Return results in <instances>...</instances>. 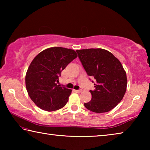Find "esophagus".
Masks as SVG:
<instances>
[{"instance_id":"esophagus-1","label":"esophagus","mask_w":150,"mask_h":150,"mask_svg":"<svg viewBox=\"0 0 150 150\" xmlns=\"http://www.w3.org/2000/svg\"><path fill=\"white\" fill-rule=\"evenodd\" d=\"M75 92H76V93H81V92H82V89H79V90H75Z\"/></svg>"}]
</instances>
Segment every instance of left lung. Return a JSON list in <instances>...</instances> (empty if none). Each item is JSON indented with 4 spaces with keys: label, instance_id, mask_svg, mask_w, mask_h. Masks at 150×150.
I'll return each mask as SVG.
<instances>
[{
    "label": "left lung",
    "instance_id": "left-lung-1",
    "mask_svg": "<svg viewBox=\"0 0 150 150\" xmlns=\"http://www.w3.org/2000/svg\"><path fill=\"white\" fill-rule=\"evenodd\" d=\"M76 52L87 74L95 81V89L90 91L92 98L85 106L96 113L111 110L122 100L126 91V73L120 61L100 48Z\"/></svg>",
    "mask_w": 150,
    "mask_h": 150
}]
</instances>
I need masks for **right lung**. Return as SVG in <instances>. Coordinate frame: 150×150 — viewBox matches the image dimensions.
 <instances>
[{
    "label": "right lung",
    "instance_id": "1",
    "mask_svg": "<svg viewBox=\"0 0 150 150\" xmlns=\"http://www.w3.org/2000/svg\"><path fill=\"white\" fill-rule=\"evenodd\" d=\"M77 57L73 50L47 48L34 57L26 75L30 97L42 110L55 111L67 104L71 90L58 85L61 73Z\"/></svg>",
    "mask_w": 150,
    "mask_h": 150
}]
</instances>
